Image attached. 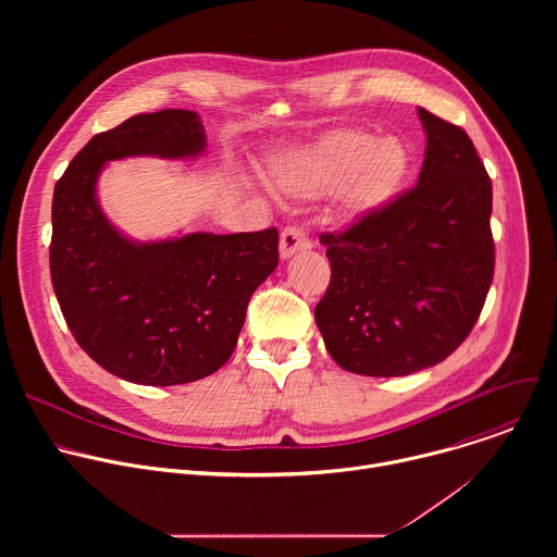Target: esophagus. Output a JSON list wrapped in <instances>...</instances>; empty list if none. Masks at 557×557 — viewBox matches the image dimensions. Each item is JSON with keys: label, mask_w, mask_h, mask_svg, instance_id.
Listing matches in <instances>:
<instances>
[{"label": "esophagus", "mask_w": 557, "mask_h": 557, "mask_svg": "<svg viewBox=\"0 0 557 557\" xmlns=\"http://www.w3.org/2000/svg\"><path fill=\"white\" fill-rule=\"evenodd\" d=\"M310 247H312V243H310L308 233L304 228H299V226H286L282 231V235H280V256L284 260L295 256V253H299V251H306Z\"/></svg>", "instance_id": "34e87169"}]
</instances>
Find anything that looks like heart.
Listing matches in <instances>:
<instances>
[{
    "label": "heart",
    "mask_w": 557,
    "mask_h": 557,
    "mask_svg": "<svg viewBox=\"0 0 557 557\" xmlns=\"http://www.w3.org/2000/svg\"><path fill=\"white\" fill-rule=\"evenodd\" d=\"M410 170V153L396 138L376 140L372 134L344 129L329 134L282 172L286 189L320 196L344 187L346 205L374 211L401 189Z\"/></svg>",
    "instance_id": "obj_1"
}]
</instances>
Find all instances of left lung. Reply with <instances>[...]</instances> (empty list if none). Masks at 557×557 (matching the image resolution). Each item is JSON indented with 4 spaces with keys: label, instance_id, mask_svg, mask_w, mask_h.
<instances>
[{
    "label": "left lung",
    "instance_id": "8db88e82",
    "mask_svg": "<svg viewBox=\"0 0 557 557\" xmlns=\"http://www.w3.org/2000/svg\"><path fill=\"white\" fill-rule=\"evenodd\" d=\"M419 183L320 240L331 284L314 322L348 372L406 376L447 359L479 322L494 277L492 178L467 132L419 108Z\"/></svg>",
    "mask_w": 557,
    "mask_h": 557
}]
</instances>
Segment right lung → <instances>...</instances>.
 Here are the masks:
<instances>
[{
  "mask_svg": "<svg viewBox=\"0 0 557 557\" xmlns=\"http://www.w3.org/2000/svg\"><path fill=\"white\" fill-rule=\"evenodd\" d=\"M205 145L191 110L136 114L97 134L54 185L50 275L65 324L101 368L132 383L181 385L222 368L280 260L275 226L134 243L101 211L106 163L196 158Z\"/></svg>",
  "mask_w": 557,
  "mask_h": 557,
  "instance_id": "1",
  "label": "right lung"
}]
</instances>
